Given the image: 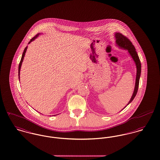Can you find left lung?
<instances>
[{
    "label": "left lung",
    "instance_id": "obj_1",
    "mask_svg": "<svg viewBox=\"0 0 160 160\" xmlns=\"http://www.w3.org/2000/svg\"><path fill=\"white\" fill-rule=\"evenodd\" d=\"M115 42L117 45L122 49H126L128 51L129 54L132 57V59L133 60L136 68H137V74H136V79H135V88L133 94L132 95L131 98L129 103L127 105L131 103L132 100L134 99L135 97L136 96L138 89V86H139V81H140V78L141 75V62L139 58V57L138 56V54L136 51V49L132 43L129 40V38H126V36H123L122 34L120 32H115ZM127 106H126L122 109H124Z\"/></svg>",
    "mask_w": 160,
    "mask_h": 160
}]
</instances>
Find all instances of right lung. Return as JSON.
<instances>
[{
    "mask_svg": "<svg viewBox=\"0 0 160 160\" xmlns=\"http://www.w3.org/2000/svg\"><path fill=\"white\" fill-rule=\"evenodd\" d=\"M40 34V33H38V34L37 35H36L34 38H32L31 40H30V41L29 42L28 44H29L31 42H32V41H34L36 38H38V36H39ZM27 48H28V46L27 47L25 48V49H24V51H23V54H22V58H21V60H20V63H19V79H20V68H21V66H22V62H23V58H24V57H25V53H26V51H27Z\"/></svg>",
    "mask_w": 160,
    "mask_h": 160,
    "instance_id": "obj_1",
    "label": "right lung"
}]
</instances>
